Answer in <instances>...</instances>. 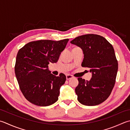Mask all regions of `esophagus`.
Segmentation results:
<instances>
[{
  "mask_svg": "<svg viewBox=\"0 0 130 130\" xmlns=\"http://www.w3.org/2000/svg\"><path fill=\"white\" fill-rule=\"evenodd\" d=\"M66 77H67V79L69 80V79H72L73 78V76L72 75H70V74H67L66 75Z\"/></svg>",
  "mask_w": 130,
  "mask_h": 130,
  "instance_id": "obj_1",
  "label": "esophagus"
}]
</instances>
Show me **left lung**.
<instances>
[{"label":"left lung","instance_id":"obj_1","mask_svg":"<svg viewBox=\"0 0 130 130\" xmlns=\"http://www.w3.org/2000/svg\"><path fill=\"white\" fill-rule=\"evenodd\" d=\"M70 43L82 50V67L92 73L90 80L78 78V100L87 106L99 105L108 98L115 85L118 67L114 48L105 38L96 34L81 35Z\"/></svg>","mask_w":130,"mask_h":130}]
</instances>
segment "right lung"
Segmentation results:
<instances>
[{"label":"right lung","mask_w":130,"mask_h":130,"mask_svg":"<svg viewBox=\"0 0 130 130\" xmlns=\"http://www.w3.org/2000/svg\"><path fill=\"white\" fill-rule=\"evenodd\" d=\"M69 39L31 42L18 52L15 75L22 94L31 103L46 106L58 100L66 76L62 73L58 77L53 75L48 65L58 61Z\"/></svg>","instance_id":"add662e5"}]
</instances>
